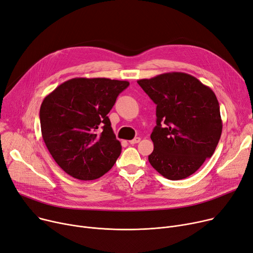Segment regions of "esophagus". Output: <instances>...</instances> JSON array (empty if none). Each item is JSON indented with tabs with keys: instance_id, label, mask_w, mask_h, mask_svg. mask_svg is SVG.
<instances>
[{
	"instance_id": "obj_1",
	"label": "esophagus",
	"mask_w": 253,
	"mask_h": 253,
	"mask_svg": "<svg viewBox=\"0 0 253 253\" xmlns=\"http://www.w3.org/2000/svg\"><path fill=\"white\" fill-rule=\"evenodd\" d=\"M139 141H140V138H139V137H135L134 139L129 140V143H130V144H135V143H138Z\"/></svg>"
}]
</instances>
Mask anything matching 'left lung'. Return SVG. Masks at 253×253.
<instances>
[{
  "mask_svg": "<svg viewBox=\"0 0 253 253\" xmlns=\"http://www.w3.org/2000/svg\"><path fill=\"white\" fill-rule=\"evenodd\" d=\"M138 85L157 104L151 139V165L170 180L187 178L213 155L222 122L218 100L208 86L189 74L172 72Z\"/></svg>",
  "mask_w": 253,
  "mask_h": 253,
  "instance_id": "1",
  "label": "left lung"
}]
</instances>
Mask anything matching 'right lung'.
Instances as JSON below:
<instances>
[{
  "label": "right lung",
  "mask_w": 253,
  "mask_h": 253,
  "mask_svg": "<svg viewBox=\"0 0 253 253\" xmlns=\"http://www.w3.org/2000/svg\"><path fill=\"white\" fill-rule=\"evenodd\" d=\"M128 86L127 81L106 78H74L44 98L40 109L42 136L69 175L93 180L116 163L122 147L108 114Z\"/></svg>",
  "instance_id": "add662e5"
}]
</instances>
